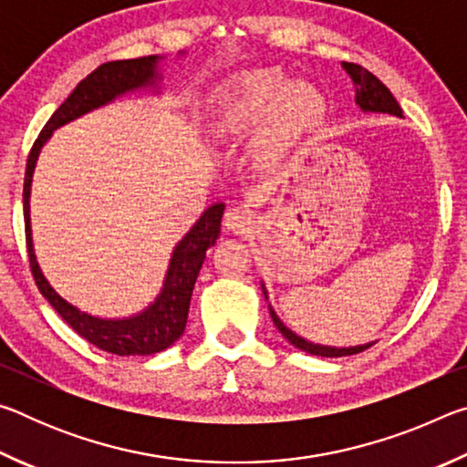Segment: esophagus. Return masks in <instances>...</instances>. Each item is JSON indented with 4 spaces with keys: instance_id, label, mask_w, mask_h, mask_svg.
I'll use <instances>...</instances> for the list:
<instances>
[{
    "instance_id": "1",
    "label": "esophagus",
    "mask_w": 467,
    "mask_h": 467,
    "mask_svg": "<svg viewBox=\"0 0 467 467\" xmlns=\"http://www.w3.org/2000/svg\"><path fill=\"white\" fill-rule=\"evenodd\" d=\"M224 224L233 233H247L253 226V214L243 205H234L224 214Z\"/></svg>"
}]
</instances>
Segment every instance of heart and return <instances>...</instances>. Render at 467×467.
Here are the masks:
<instances>
[{
	"instance_id": "b5f03b06",
	"label": "heart",
	"mask_w": 467,
	"mask_h": 467,
	"mask_svg": "<svg viewBox=\"0 0 467 467\" xmlns=\"http://www.w3.org/2000/svg\"><path fill=\"white\" fill-rule=\"evenodd\" d=\"M319 97L309 84L292 82L275 67H257L228 78L212 94L210 125L218 136H234L267 119L262 146L280 154L319 113Z\"/></svg>"
}]
</instances>
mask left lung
<instances>
[{"instance_id":"left-lung-1","label":"left lung","mask_w":467,"mask_h":467,"mask_svg":"<svg viewBox=\"0 0 467 467\" xmlns=\"http://www.w3.org/2000/svg\"><path fill=\"white\" fill-rule=\"evenodd\" d=\"M342 67L348 72V76L352 78L354 86H357V105L367 110V113H389V115H398L401 117V107L398 105V100L393 99V94L389 92V88L379 80L377 76H373L365 69L358 63H342ZM264 288V295L267 298V292L265 286L262 284ZM270 315L274 319V326L278 327L280 334L288 339L292 346H296L298 350L303 352H309L315 354V357H327V358H337V357H350V354H358L362 350H367V348L373 346L375 342L370 344H362V346H352V348H334V346H321V344H313L309 339L296 336L295 331L288 329L284 323L280 321L278 315L272 309L270 305Z\"/></svg>"}]
</instances>
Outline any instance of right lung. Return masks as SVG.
<instances>
[{"label":"right lung","mask_w":467,"mask_h":467,"mask_svg":"<svg viewBox=\"0 0 467 467\" xmlns=\"http://www.w3.org/2000/svg\"><path fill=\"white\" fill-rule=\"evenodd\" d=\"M158 55H148L140 59H123L102 63L92 74L76 86L66 102L55 110L51 119L47 121L43 131L38 133L36 141L30 150L26 161L25 175V224H26V247L30 270H33L35 282L41 295L49 300V305L59 313V317L72 327L78 336L88 339L100 350L117 354V357H148L156 354L177 342L183 336L189 303H192V292L195 286L197 274L202 270L205 259V251L214 247L220 236V220L224 214V203H214L203 212L200 220L193 224L183 239L172 251L167 278H164L161 295L156 296L152 305L138 315L123 319H102L84 313L59 296L55 288L38 267L35 247H33V231H30V185H33V172L36 167V158L41 148L47 144L55 130L61 125L78 119L90 110L105 107L125 92H133L140 88H148L158 80L156 63Z\"/></svg>","instance_id":"add662e5"}]
</instances>
